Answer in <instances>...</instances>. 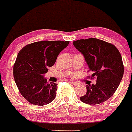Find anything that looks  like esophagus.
<instances>
[{
  "label": "esophagus",
  "mask_w": 132,
  "mask_h": 132,
  "mask_svg": "<svg viewBox=\"0 0 132 132\" xmlns=\"http://www.w3.org/2000/svg\"><path fill=\"white\" fill-rule=\"evenodd\" d=\"M70 83H71V84H72L73 85H74V86H77V85H78V84H79V83H78L77 82L71 81V80H70Z\"/></svg>",
  "instance_id": "esophagus-1"
}]
</instances>
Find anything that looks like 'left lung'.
Instances as JSON below:
<instances>
[{
	"mask_svg": "<svg viewBox=\"0 0 132 132\" xmlns=\"http://www.w3.org/2000/svg\"><path fill=\"white\" fill-rule=\"evenodd\" d=\"M73 44L84 55L88 71L93 72L88 78H97L95 84L86 85V93L80 100L88 104L104 103L114 94L123 76L125 68L119 51L113 44L95 38Z\"/></svg>",
	"mask_w": 132,
	"mask_h": 132,
	"instance_id": "left-lung-1",
	"label": "left lung"
}]
</instances>
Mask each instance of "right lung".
<instances>
[{
    "label": "right lung",
    "instance_id": "obj_1",
    "mask_svg": "<svg viewBox=\"0 0 132 132\" xmlns=\"http://www.w3.org/2000/svg\"><path fill=\"white\" fill-rule=\"evenodd\" d=\"M69 43L35 42L24 46L18 53L13 66L14 79L20 94L29 103L44 106L55 98L57 84L48 82L44 75Z\"/></svg>",
    "mask_w": 132,
    "mask_h": 132
}]
</instances>
